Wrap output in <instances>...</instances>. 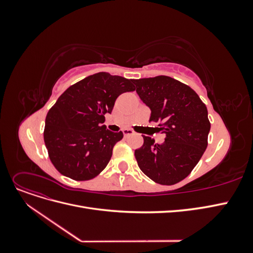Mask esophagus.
<instances>
[{
	"mask_svg": "<svg viewBox=\"0 0 253 253\" xmlns=\"http://www.w3.org/2000/svg\"><path fill=\"white\" fill-rule=\"evenodd\" d=\"M122 133H124L125 137H128V136H131V135H135V132L132 131V129H129V128H124V129H122Z\"/></svg>",
	"mask_w": 253,
	"mask_h": 253,
	"instance_id": "obj_1",
	"label": "esophagus"
}]
</instances>
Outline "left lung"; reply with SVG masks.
<instances>
[{
	"instance_id": "obj_1",
	"label": "left lung",
	"mask_w": 253,
	"mask_h": 253,
	"mask_svg": "<svg viewBox=\"0 0 253 253\" xmlns=\"http://www.w3.org/2000/svg\"><path fill=\"white\" fill-rule=\"evenodd\" d=\"M136 93L151 110L150 121L159 122L163 143L143 137L135 150L140 170L160 185L186 178L208 145L210 122L207 106L190 86L168 76L134 80Z\"/></svg>"
}]
</instances>
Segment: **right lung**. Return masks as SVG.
<instances>
[{
	"instance_id": "add662e5",
	"label": "right lung",
	"mask_w": 253,
	"mask_h": 253,
	"mask_svg": "<svg viewBox=\"0 0 253 253\" xmlns=\"http://www.w3.org/2000/svg\"><path fill=\"white\" fill-rule=\"evenodd\" d=\"M133 79L98 73L61 95L45 119L44 142L52 165L75 180L94 178L108 166L113 148L124 138L103 126L119 95L135 90Z\"/></svg>"
}]
</instances>
